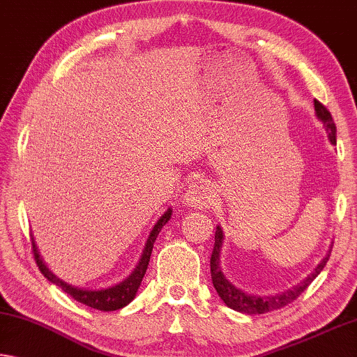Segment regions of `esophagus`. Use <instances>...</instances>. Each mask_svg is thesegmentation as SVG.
Here are the masks:
<instances>
[{
	"instance_id": "obj_1",
	"label": "esophagus",
	"mask_w": 357,
	"mask_h": 357,
	"mask_svg": "<svg viewBox=\"0 0 357 357\" xmlns=\"http://www.w3.org/2000/svg\"><path fill=\"white\" fill-rule=\"evenodd\" d=\"M183 202L191 209H204L213 202V193L206 183L193 182L185 191Z\"/></svg>"
}]
</instances>
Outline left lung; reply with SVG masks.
<instances>
[{
	"instance_id": "1",
	"label": "left lung",
	"mask_w": 357,
	"mask_h": 357,
	"mask_svg": "<svg viewBox=\"0 0 357 357\" xmlns=\"http://www.w3.org/2000/svg\"><path fill=\"white\" fill-rule=\"evenodd\" d=\"M314 112L316 116L319 121L324 124V128L328 134V140H331L332 145H337V128L335 123H333L332 114L328 109L322 105L321 102L314 100ZM222 245H223V229L222 227H217L215 229V244H213L212 257H211V276H212V284L215 287L218 297L223 300V303L234 311L244 312V314H265V312H270L274 310H281L282 306L289 305L290 301L298 298L301 292L310 286V284L314 281L322 270H324L326 263L331 257V250L328 249L327 255L322 259L314 271L310 273L303 281L295 284L294 287H290L284 292L278 294H268V295H255V294H248L244 290H241L228 281L225 278L220 268V254H222Z\"/></svg>"
}]
</instances>
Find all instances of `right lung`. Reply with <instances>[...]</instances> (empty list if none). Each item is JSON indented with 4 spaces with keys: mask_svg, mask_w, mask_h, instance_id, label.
<instances>
[{
    "mask_svg": "<svg viewBox=\"0 0 357 357\" xmlns=\"http://www.w3.org/2000/svg\"><path fill=\"white\" fill-rule=\"evenodd\" d=\"M172 211L167 209L160 217V220L155 223V227L148 234V239L145 243V248L142 250V255L137 265L134 268V271L129 274L128 278L123 279L121 282L114 284V286L109 287H103V289H81L76 286H71V284L62 281V279L57 278L51 270H49L47 265L43 261L40 252H38V248L35 244V239L31 236V248H33V255H35L36 265L40 268V271L45 274V278L49 282L56 284L63 292H67L70 297H73L76 301L83 303L86 306H91V308H96L98 311H116L124 308L126 305H129L130 301L135 298L137 290H139L142 279H144L146 268H148V261H150L151 257V250H153V244L160 234L161 228L166 225L169 220H171Z\"/></svg>",
    "mask_w": 357,
    "mask_h": 357,
    "instance_id": "right-lung-1",
    "label": "right lung"
}]
</instances>
